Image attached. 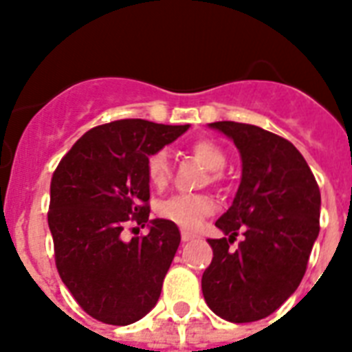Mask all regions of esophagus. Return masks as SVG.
<instances>
[{"mask_svg":"<svg viewBox=\"0 0 352 352\" xmlns=\"http://www.w3.org/2000/svg\"><path fill=\"white\" fill-rule=\"evenodd\" d=\"M181 237H182V241H184V243H186V241H192V239H195V237H197V235H195V234H192V232H186V230H182V232H181Z\"/></svg>","mask_w":352,"mask_h":352,"instance_id":"esophagus-1","label":"esophagus"}]
</instances>
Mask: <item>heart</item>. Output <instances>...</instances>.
<instances>
[{
    "label": "heart",
    "instance_id": "obj_1",
    "mask_svg": "<svg viewBox=\"0 0 352 352\" xmlns=\"http://www.w3.org/2000/svg\"><path fill=\"white\" fill-rule=\"evenodd\" d=\"M192 153L203 162L210 171L225 168V151L212 140H197L192 144ZM146 175L153 188H164L170 181V160L166 151H155L146 164ZM215 212V203L208 195H173L159 204L160 217L171 221L173 225L195 230L204 217Z\"/></svg>",
    "mask_w": 352,
    "mask_h": 352
}]
</instances>
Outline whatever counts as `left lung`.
I'll return each instance as SVG.
<instances>
[{"label":"left lung","instance_id":"obj_1","mask_svg":"<svg viewBox=\"0 0 352 352\" xmlns=\"http://www.w3.org/2000/svg\"><path fill=\"white\" fill-rule=\"evenodd\" d=\"M208 126L239 149L241 182L232 206L215 221L225 237L208 239L214 259L203 274V296L226 322H257L283 305L303 279L320 234V188L287 138L239 122ZM239 230L243 241L232 249Z\"/></svg>","mask_w":352,"mask_h":352}]
</instances>
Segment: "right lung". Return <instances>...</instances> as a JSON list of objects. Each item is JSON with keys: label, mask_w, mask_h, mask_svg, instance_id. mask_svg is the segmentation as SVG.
I'll use <instances>...</instances> for the list:
<instances>
[{"label": "right lung", "mask_w": 352, "mask_h": 352, "mask_svg": "<svg viewBox=\"0 0 352 352\" xmlns=\"http://www.w3.org/2000/svg\"><path fill=\"white\" fill-rule=\"evenodd\" d=\"M188 127L142 118L93 127L52 175L49 228L58 274L98 322L129 325L159 301L181 232L171 221L149 219L146 164ZM129 220L150 232L126 241L121 230Z\"/></svg>", "instance_id": "1"}]
</instances>
